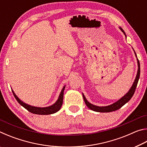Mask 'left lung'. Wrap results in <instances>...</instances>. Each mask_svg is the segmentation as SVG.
I'll use <instances>...</instances> for the list:
<instances>
[{
    "instance_id": "8db88e82",
    "label": "left lung",
    "mask_w": 147,
    "mask_h": 147,
    "mask_svg": "<svg viewBox=\"0 0 147 147\" xmlns=\"http://www.w3.org/2000/svg\"><path fill=\"white\" fill-rule=\"evenodd\" d=\"M119 28H120L121 30L123 32L124 36H125L126 38L125 32H124L123 28H121V27H119ZM134 53H135V55L137 58L136 52L134 51ZM137 61H138V73H137V75H136L135 80H134L132 86H131V88L130 89V90L128 91L127 93L124 94L123 97L119 99V100L115 102V103L110 104V105H109V106H98L93 105V104H91L90 102H89L87 100V99L85 97V96H84V94L82 93L84 100V102H85L86 106H88L89 109H91V110L96 111V112L105 113V112H111V111L117 110V109H120L122 106H123L126 103H127L128 102L131 98L132 96L134 95V93H135L136 87H137V85H138V81L139 79V76H140V64H139V61L138 58H137Z\"/></svg>"
}]
</instances>
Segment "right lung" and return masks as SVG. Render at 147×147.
<instances>
[{"mask_svg": "<svg viewBox=\"0 0 147 147\" xmlns=\"http://www.w3.org/2000/svg\"><path fill=\"white\" fill-rule=\"evenodd\" d=\"M65 88V86L62 90L61 91L60 94H59V96L58 98V100L53 105L48 106V107H44V108H41V107H36V106H32L29 105V104H27L26 103L23 102V101L20 100V99L17 97V96L15 94L14 91L12 90V93H13L15 98L17 100V101L21 104L22 106H23L24 108L26 109L27 110L30 112L34 114H38V115H50V114L55 113L57 111H58L59 109H60L61 107L62 106V104H63V92L64 89Z\"/></svg>", "mask_w": 147, "mask_h": 147, "instance_id": "right-lung-1", "label": "right lung"}]
</instances>
